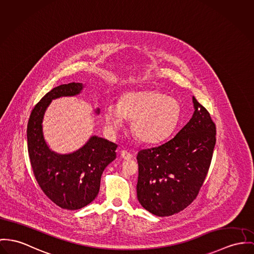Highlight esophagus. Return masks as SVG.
Instances as JSON below:
<instances>
[{"instance_id":"esophagus-1","label":"esophagus","mask_w":254,"mask_h":254,"mask_svg":"<svg viewBox=\"0 0 254 254\" xmlns=\"http://www.w3.org/2000/svg\"><path fill=\"white\" fill-rule=\"evenodd\" d=\"M121 156H122L124 159L128 160V159H131V158H132L133 155H131L130 153H128V152L126 151V150H123V151H121Z\"/></svg>"}]
</instances>
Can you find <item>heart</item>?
I'll use <instances>...</instances> for the list:
<instances>
[{"label": "heart", "mask_w": 254, "mask_h": 254, "mask_svg": "<svg viewBox=\"0 0 254 254\" xmlns=\"http://www.w3.org/2000/svg\"><path fill=\"white\" fill-rule=\"evenodd\" d=\"M181 116V105L176 98L157 91L130 92L124 95L119 104L108 102L103 117L106 125L117 129L125 117L132 119L134 135L146 143H156L169 136Z\"/></svg>", "instance_id": "heart-1"}]
</instances>
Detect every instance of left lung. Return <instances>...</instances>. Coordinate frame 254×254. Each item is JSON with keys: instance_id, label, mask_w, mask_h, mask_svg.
<instances>
[{"instance_id": "1", "label": "left lung", "mask_w": 254, "mask_h": 254, "mask_svg": "<svg viewBox=\"0 0 254 254\" xmlns=\"http://www.w3.org/2000/svg\"><path fill=\"white\" fill-rule=\"evenodd\" d=\"M192 100V118L175 136L137 154V198L157 216L175 215L190 205L211 165L215 123L194 97Z\"/></svg>"}]
</instances>
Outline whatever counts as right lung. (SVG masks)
Wrapping results in <instances>:
<instances>
[{
    "label": "right lung",
    "mask_w": 254,
    "mask_h": 254,
    "mask_svg": "<svg viewBox=\"0 0 254 254\" xmlns=\"http://www.w3.org/2000/svg\"><path fill=\"white\" fill-rule=\"evenodd\" d=\"M82 83L60 85L33 108L27 127L28 153L35 178L41 190L62 209L78 210L91 203L99 191L104 168L116 158L118 145L98 136L78 151L59 155L50 151L42 134V119L52 99L75 96Z\"/></svg>",
    "instance_id": "1"
}]
</instances>
